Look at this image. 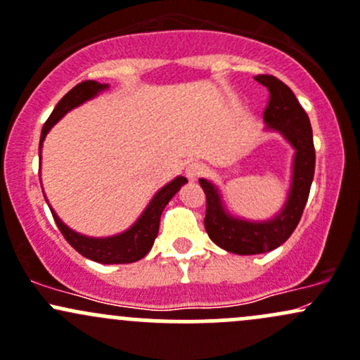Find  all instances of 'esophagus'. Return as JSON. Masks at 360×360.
Instances as JSON below:
<instances>
[{
	"label": "esophagus",
	"instance_id": "34e87169",
	"mask_svg": "<svg viewBox=\"0 0 360 360\" xmlns=\"http://www.w3.org/2000/svg\"><path fill=\"white\" fill-rule=\"evenodd\" d=\"M206 173V166L202 163H192L185 168V175H187L188 180H197L199 176H202Z\"/></svg>",
	"mask_w": 360,
	"mask_h": 360
}]
</instances>
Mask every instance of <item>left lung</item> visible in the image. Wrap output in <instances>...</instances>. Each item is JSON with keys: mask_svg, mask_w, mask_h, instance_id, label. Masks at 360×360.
I'll list each match as a JSON object with an SVG mask.
<instances>
[{"mask_svg": "<svg viewBox=\"0 0 360 360\" xmlns=\"http://www.w3.org/2000/svg\"><path fill=\"white\" fill-rule=\"evenodd\" d=\"M254 79L269 91V101L264 110L266 129L283 135L295 149V156L287 202L268 221H247L231 216L223 206L218 188L206 179H199L206 194L204 226L207 235L216 245L238 256L269 252L288 240L304 212L316 166L311 122L292 89L273 75H257Z\"/></svg>", "mask_w": 360, "mask_h": 360, "instance_id": "1", "label": "left lung"}]
</instances>
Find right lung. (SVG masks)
I'll return each mask as SVG.
<instances>
[{
	"instance_id": "right-lung-1",
	"label": "right lung",
	"mask_w": 360,
	"mask_h": 360,
	"mask_svg": "<svg viewBox=\"0 0 360 360\" xmlns=\"http://www.w3.org/2000/svg\"><path fill=\"white\" fill-rule=\"evenodd\" d=\"M106 89L108 84H99L96 82V80H86V82L77 84L72 91H68L67 94L60 99V103L56 104V108L53 110V113L49 115V118L46 120L44 127H42L39 158L42 142H44L46 135L51 130V127L55 125L56 122H60L68 111L73 110V108L80 106V104L89 101V99L96 98L99 92L106 91ZM184 184H187V179H185V176H176V179H173L169 184H166L165 187L161 188V191H158L156 195L150 199V202L141 214V218H139L129 230H125L123 233L113 235V237L94 238L77 233V231H73L72 228H68L60 218H58V214L53 211L51 206H49V210H51L53 218H55L58 228H60V231L63 233L65 240L70 243L77 252L82 254L84 257L91 259V261L101 262V264H127V262L139 261V259H142L149 252L154 240H156L158 231H160L161 212H163L166 204H168L169 199L180 191V187Z\"/></svg>"
}]
</instances>
